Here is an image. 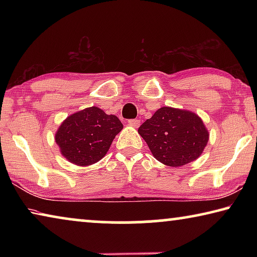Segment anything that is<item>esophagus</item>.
Segmentation results:
<instances>
[{"mask_svg":"<svg viewBox=\"0 0 257 257\" xmlns=\"http://www.w3.org/2000/svg\"><path fill=\"white\" fill-rule=\"evenodd\" d=\"M128 124L130 127H134V128H138L139 124H141V120L138 119H133V120H129L128 121Z\"/></svg>","mask_w":257,"mask_h":257,"instance_id":"1","label":"esophagus"}]
</instances>
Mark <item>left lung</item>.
I'll return each instance as SVG.
<instances>
[{"mask_svg":"<svg viewBox=\"0 0 257 257\" xmlns=\"http://www.w3.org/2000/svg\"><path fill=\"white\" fill-rule=\"evenodd\" d=\"M154 158L178 168L197 160L210 134L201 116L182 108L163 106L138 128Z\"/></svg>","mask_w":257,"mask_h":257,"instance_id":"obj_1","label":"left lung"}]
</instances>
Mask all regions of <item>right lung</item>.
<instances>
[{
  "label": "right lung",
  "instance_id": "right-lung-1",
  "mask_svg": "<svg viewBox=\"0 0 257 257\" xmlns=\"http://www.w3.org/2000/svg\"><path fill=\"white\" fill-rule=\"evenodd\" d=\"M122 128L118 116L97 106L86 107L63 120L55 133V143L69 162L88 167L106 155Z\"/></svg>",
  "mask_w": 257,
  "mask_h": 257
}]
</instances>
